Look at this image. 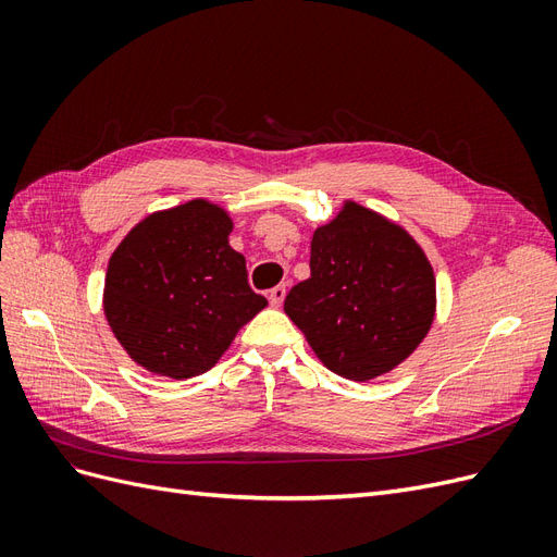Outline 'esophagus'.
<instances>
[{
	"label": "esophagus",
	"mask_w": 557,
	"mask_h": 557,
	"mask_svg": "<svg viewBox=\"0 0 557 557\" xmlns=\"http://www.w3.org/2000/svg\"><path fill=\"white\" fill-rule=\"evenodd\" d=\"M267 297H269V305H272V307H281L283 299H285V285H276V288L269 290Z\"/></svg>",
	"instance_id": "1"
}]
</instances>
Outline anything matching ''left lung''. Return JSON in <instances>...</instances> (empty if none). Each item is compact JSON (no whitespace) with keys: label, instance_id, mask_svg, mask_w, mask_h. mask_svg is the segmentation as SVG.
I'll list each match as a JSON object with an SVG mask.
<instances>
[{"label":"left lung","instance_id":"8db88e82","mask_svg":"<svg viewBox=\"0 0 557 557\" xmlns=\"http://www.w3.org/2000/svg\"><path fill=\"white\" fill-rule=\"evenodd\" d=\"M311 276L285 297L330 372L369 381L407 360L432 327V264L407 232L356 201L311 239Z\"/></svg>","mask_w":557,"mask_h":557}]
</instances>
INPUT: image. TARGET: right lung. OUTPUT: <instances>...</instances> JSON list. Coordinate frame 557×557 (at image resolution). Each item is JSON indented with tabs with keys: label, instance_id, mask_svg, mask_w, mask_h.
<instances>
[{
	"label": "right lung",
	"instance_id": "obj_1",
	"mask_svg": "<svg viewBox=\"0 0 557 557\" xmlns=\"http://www.w3.org/2000/svg\"><path fill=\"white\" fill-rule=\"evenodd\" d=\"M230 232L221 207L193 199L144 218L113 250L104 313L127 356L148 372L170 379L209 372L267 307L250 290Z\"/></svg>",
	"mask_w": 557,
	"mask_h": 557
}]
</instances>
